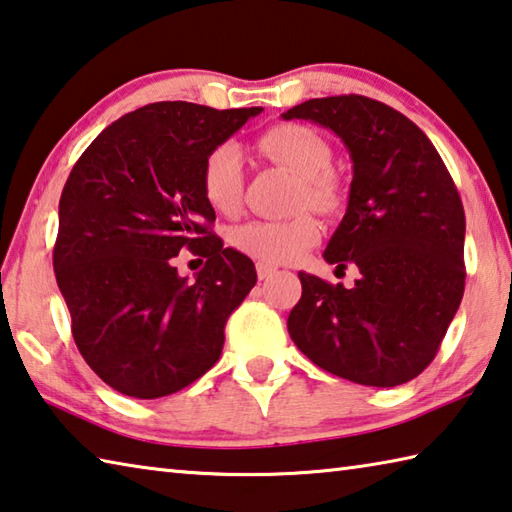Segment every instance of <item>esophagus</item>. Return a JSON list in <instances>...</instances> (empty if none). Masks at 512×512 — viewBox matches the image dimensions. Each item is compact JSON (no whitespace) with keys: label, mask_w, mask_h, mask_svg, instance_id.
Here are the masks:
<instances>
[{"label":"esophagus","mask_w":512,"mask_h":512,"mask_svg":"<svg viewBox=\"0 0 512 512\" xmlns=\"http://www.w3.org/2000/svg\"><path fill=\"white\" fill-rule=\"evenodd\" d=\"M275 273H277V268H275V266H271V264H262V262L257 264V277H259V280H268V277H273Z\"/></svg>","instance_id":"obj_1"}]
</instances>
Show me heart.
<instances>
[{
    "label": "heart",
    "instance_id": "obj_1",
    "mask_svg": "<svg viewBox=\"0 0 512 512\" xmlns=\"http://www.w3.org/2000/svg\"><path fill=\"white\" fill-rule=\"evenodd\" d=\"M257 147L268 161L297 176L295 206H311L320 212H336L342 190L331 174V145L315 129L286 123L275 125L257 138ZM203 197L221 215H232L244 197V159L237 145L212 147L201 167ZM320 237V226L311 212L280 221H246L230 232V244L246 257L262 264H288L302 257Z\"/></svg>",
    "mask_w": 512,
    "mask_h": 512
}]
</instances>
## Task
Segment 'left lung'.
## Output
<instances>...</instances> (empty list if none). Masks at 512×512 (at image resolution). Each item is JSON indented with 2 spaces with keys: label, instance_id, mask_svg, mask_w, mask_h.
<instances>
[{
  "label": "left lung",
  "instance_id": "8db88e82",
  "mask_svg": "<svg viewBox=\"0 0 512 512\" xmlns=\"http://www.w3.org/2000/svg\"><path fill=\"white\" fill-rule=\"evenodd\" d=\"M282 116L329 127L347 145L349 206L324 259L360 271L351 288L300 273L288 333L333 376L403 385L434 360L466 286L457 185L430 138L385 102L313 98Z\"/></svg>",
  "mask_w": 512,
  "mask_h": 512
}]
</instances>
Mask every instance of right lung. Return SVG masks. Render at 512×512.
Wrapping results in <instances>:
<instances>
[{"label":"right lung","mask_w":512,"mask_h":512,"mask_svg":"<svg viewBox=\"0 0 512 512\" xmlns=\"http://www.w3.org/2000/svg\"><path fill=\"white\" fill-rule=\"evenodd\" d=\"M259 111L152 102L102 129L73 165L55 280L78 351L116 392L170 396L219 360L226 322L257 273L210 230L201 167ZM183 247L207 259L192 285L171 266Z\"/></svg>","instance_id":"right-lung-1"}]
</instances>
